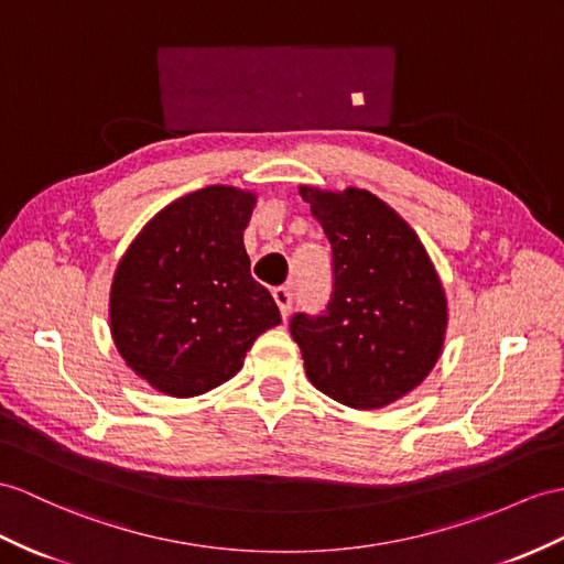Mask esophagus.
I'll return each instance as SVG.
<instances>
[{
    "label": "esophagus",
    "instance_id": "obj_1",
    "mask_svg": "<svg viewBox=\"0 0 564 564\" xmlns=\"http://www.w3.org/2000/svg\"><path fill=\"white\" fill-rule=\"evenodd\" d=\"M272 296H274V304L280 306L282 318H286V315H290V311H292V301H294L292 290H290V286H278V290L272 292Z\"/></svg>",
    "mask_w": 564,
    "mask_h": 564
}]
</instances>
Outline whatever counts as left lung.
<instances>
[{"instance_id":"left-lung-1","label":"left lung","mask_w":564,"mask_h":564,"mask_svg":"<svg viewBox=\"0 0 564 564\" xmlns=\"http://www.w3.org/2000/svg\"><path fill=\"white\" fill-rule=\"evenodd\" d=\"M333 246V296L290 329L306 376L351 409H380L419 388L445 345L447 299L416 231L364 188L299 186Z\"/></svg>"}]
</instances>
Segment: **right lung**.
<instances>
[{"mask_svg":"<svg viewBox=\"0 0 564 564\" xmlns=\"http://www.w3.org/2000/svg\"><path fill=\"white\" fill-rule=\"evenodd\" d=\"M253 208V191L205 186L162 208L121 256L109 329L121 359L158 392L223 386L256 337L282 323L243 249Z\"/></svg>","mask_w":564,"mask_h":564,"instance_id":"add662e5","label":"right lung"}]
</instances>
